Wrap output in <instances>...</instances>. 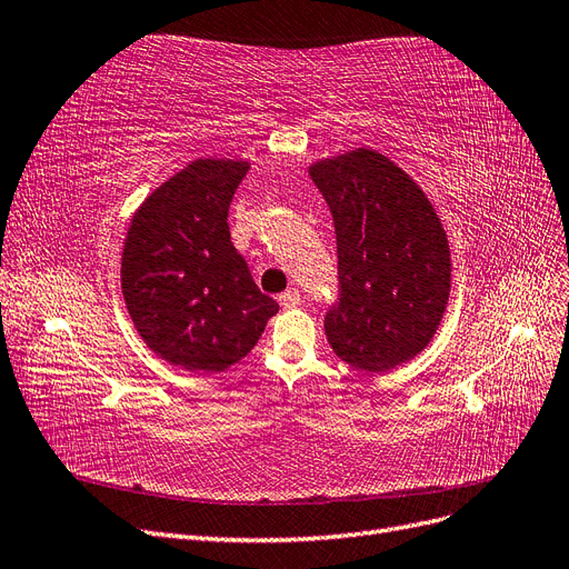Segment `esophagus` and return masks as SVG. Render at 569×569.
I'll use <instances>...</instances> for the list:
<instances>
[{"label":"esophagus","instance_id":"esophagus-1","mask_svg":"<svg viewBox=\"0 0 569 569\" xmlns=\"http://www.w3.org/2000/svg\"><path fill=\"white\" fill-rule=\"evenodd\" d=\"M278 301H280L282 308H295V306H299V303H301L299 289H297V287H289L287 291H282V295L278 297Z\"/></svg>","mask_w":569,"mask_h":569}]
</instances>
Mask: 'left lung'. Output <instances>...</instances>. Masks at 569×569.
<instances>
[{
    "label": "left lung",
    "instance_id": "left-lung-1",
    "mask_svg": "<svg viewBox=\"0 0 569 569\" xmlns=\"http://www.w3.org/2000/svg\"><path fill=\"white\" fill-rule=\"evenodd\" d=\"M335 220L339 299L325 335L343 363L387 372L432 341L451 291V253L422 189L372 149L311 166Z\"/></svg>",
    "mask_w": 569,
    "mask_h": 569
}]
</instances>
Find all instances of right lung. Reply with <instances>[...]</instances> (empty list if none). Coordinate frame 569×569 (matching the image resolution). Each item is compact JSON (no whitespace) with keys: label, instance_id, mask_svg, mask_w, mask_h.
Listing matches in <instances>:
<instances>
[{"label":"right lung","instance_id":"1","mask_svg":"<svg viewBox=\"0 0 569 569\" xmlns=\"http://www.w3.org/2000/svg\"><path fill=\"white\" fill-rule=\"evenodd\" d=\"M247 161L199 159L132 216L120 263L126 306L147 347L189 372H222L280 311L230 239L228 211Z\"/></svg>","mask_w":569,"mask_h":569}]
</instances>
